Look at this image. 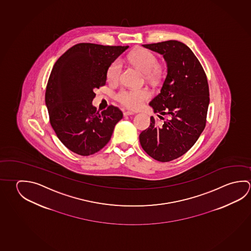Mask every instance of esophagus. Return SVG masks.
Returning <instances> with one entry per match:
<instances>
[{"label": "esophagus", "mask_w": 251, "mask_h": 251, "mask_svg": "<svg viewBox=\"0 0 251 251\" xmlns=\"http://www.w3.org/2000/svg\"><path fill=\"white\" fill-rule=\"evenodd\" d=\"M124 115H125V116L134 115V112H132V111H125L124 113Z\"/></svg>", "instance_id": "1"}]
</instances>
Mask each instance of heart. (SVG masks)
<instances>
[{
	"label": "heart",
	"mask_w": 251,
	"mask_h": 251,
	"mask_svg": "<svg viewBox=\"0 0 251 251\" xmlns=\"http://www.w3.org/2000/svg\"><path fill=\"white\" fill-rule=\"evenodd\" d=\"M128 62L145 75V79L155 82L159 79L163 74V67L158 63V58L152 52L146 49H137L128 55ZM122 73V65L119 61L112 62L107 71L106 78L111 84H116L120 80ZM150 93L146 90L127 91L124 90L117 95V100L124 106L131 109L140 108L144 102L150 99Z\"/></svg>",
	"instance_id": "1"
}]
</instances>
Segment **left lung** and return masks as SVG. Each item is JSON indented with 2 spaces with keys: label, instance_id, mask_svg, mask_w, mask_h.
<instances>
[{
  "label": "left lung",
  "instance_id": "1",
  "mask_svg": "<svg viewBox=\"0 0 251 251\" xmlns=\"http://www.w3.org/2000/svg\"><path fill=\"white\" fill-rule=\"evenodd\" d=\"M162 54L167 74L160 93L150 102L160 119L153 116L139 135L142 148L154 159L168 162L186 153L198 141L206 124L209 85L201 63L188 46L177 40L143 45Z\"/></svg>",
  "mask_w": 251,
  "mask_h": 251
}]
</instances>
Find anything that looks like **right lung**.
<instances>
[{
    "label": "right lung",
    "instance_id": "obj_1",
    "mask_svg": "<svg viewBox=\"0 0 251 251\" xmlns=\"http://www.w3.org/2000/svg\"><path fill=\"white\" fill-rule=\"evenodd\" d=\"M128 46L79 43L54 63L46 89L45 101L56 136L71 151L89 156L110 140L123 119L118 107L100 113L93 106L95 89L106 84V71Z\"/></svg>",
    "mask_w": 251,
    "mask_h": 251
}]
</instances>
